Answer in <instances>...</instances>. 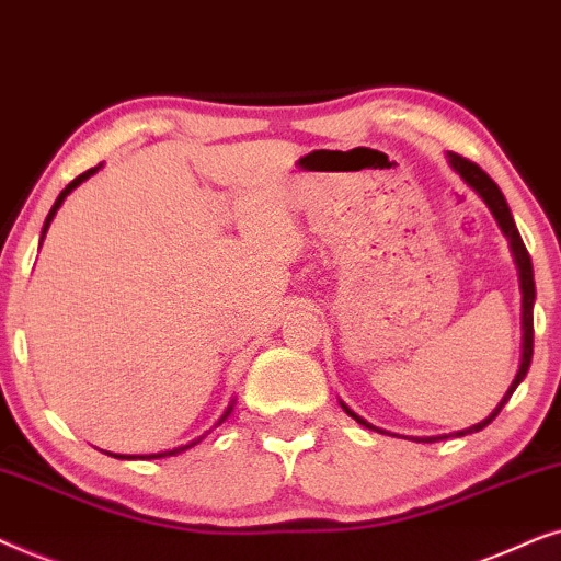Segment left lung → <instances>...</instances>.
<instances>
[{
  "label": "left lung",
  "mask_w": 561,
  "mask_h": 561,
  "mask_svg": "<svg viewBox=\"0 0 561 561\" xmlns=\"http://www.w3.org/2000/svg\"><path fill=\"white\" fill-rule=\"evenodd\" d=\"M449 159L454 163V169H457L459 174L465 176V182L472 186V190L480 192V197L490 205V210H492V215H495V220L500 222V228H503V233L511 238V245H513V253H515V264H518V272H520V289H524V358H520V369H518V375H515V379H513L511 390L505 392L503 402H500V405L492 410V413L484 417L482 423H477V425H472V428H467V431H457V436H467V433L482 431L484 425H490L492 421H495L497 413H500V410H503L505 402L511 400V394L515 392V387L524 382L528 367H531V358H534V300H536V287H534L531 256H528L526 245H524V241H520V233H518V228H515L511 207H507L503 192L497 190V184L492 182V179L484 174V171L477 167L474 161H469V159H465V156H459V153H449ZM343 410H346L351 417H356V421L362 423V425H367V428H375V425H369L367 421H362V417H358L356 413H351L346 405H343ZM438 438H446V436H431V438H425V442H438ZM421 442H423V438H421Z\"/></svg>",
  "instance_id": "obj_1"
}]
</instances>
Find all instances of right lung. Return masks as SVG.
Listing matches in <instances>:
<instances>
[{"label":"right lung","instance_id":"1","mask_svg":"<svg viewBox=\"0 0 561 561\" xmlns=\"http://www.w3.org/2000/svg\"><path fill=\"white\" fill-rule=\"evenodd\" d=\"M100 167H102V163H100ZM100 167H94V169H87V171H84V174H79L77 179H73V182H71L69 186H66V190H64L61 194H58V199H56V203H54V207H50V213H48V218H46V226H43V236H46V230H48V226H50V220H54V215H56V210H58V207H61V203H64V199H66V194H69L71 190H77V186H79L81 182H84V179H89V176H92V174H94V171H96V169H100ZM41 241H43V238H41ZM228 413H230V408L226 410V415H222V417H220V423H222V421H226V417H228ZM194 444H197V442H194ZM194 444H190V446H194ZM190 446H182V449H174V451H163V454H146V457H123V454H110V457H117V459H161V457H171V454H179V451L190 449Z\"/></svg>","mask_w":561,"mask_h":561}]
</instances>
